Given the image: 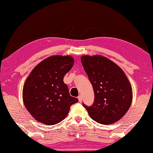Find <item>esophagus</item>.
<instances>
[{
  "instance_id": "34e87169",
  "label": "esophagus",
  "mask_w": 153,
  "mask_h": 153,
  "mask_svg": "<svg viewBox=\"0 0 153 153\" xmlns=\"http://www.w3.org/2000/svg\"><path fill=\"white\" fill-rule=\"evenodd\" d=\"M78 100H79V102H82V95H79V97H78Z\"/></svg>"
}]
</instances>
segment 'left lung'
<instances>
[{
  "instance_id": "1",
  "label": "left lung",
  "mask_w": 153,
  "mask_h": 153,
  "mask_svg": "<svg viewBox=\"0 0 153 153\" xmlns=\"http://www.w3.org/2000/svg\"><path fill=\"white\" fill-rule=\"evenodd\" d=\"M81 60L95 94L91 106L82 105L100 124L117 122L128 111L132 101V89L127 76L116 64L104 56L85 55Z\"/></svg>"
}]
</instances>
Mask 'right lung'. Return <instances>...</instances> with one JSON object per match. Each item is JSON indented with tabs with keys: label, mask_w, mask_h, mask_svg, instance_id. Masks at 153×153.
<instances>
[{
	"label": "right lung",
	"mask_w": 153,
	"mask_h": 153,
	"mask_svg": "<svg viewBox=\"0 0 153 153\" xmlns=\"http://www.w3.org/2000/svg\"><path fill=\"white\" fill-rule=\"evenodd\" d=\"M71 56H52L33 69L23 89L24 105L37 122L54 125L65 118L71 106L79 101L70 95L64 75L72 68Z\"/></svg>",
	"instance_id": "obj_1"
}]
</instances>
